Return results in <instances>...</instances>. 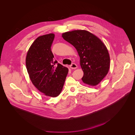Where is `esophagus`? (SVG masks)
I'll list each match as a JSON object with an SVG mask.
<instances>
[{"label": "esophagus", "instance_id": "esophagus-1", "mask_svg": "<svg viewBox=\"0 0 135 135\" xmlns=\"http://www.w3.org/2000/svg\"><path fill=\"white\" fill-rule=\"evenodd\" d=\"M77 65L75 64H71L70 65V67L71 68V69H76V68H77Z\"/></svg>", "mask_w": 135, "mask_h": 135}]
</instances>
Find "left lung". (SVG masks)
<instances>
[{"mask_svg":"<svg viewBox=\"0 0 135 135\" xmlns=\"http://www.w3.org/2000/svg\"><path fill=\"white\" fill-rule=\"evenodd\" d=\"M62 36L78 51L84 71L83 82L91 86L98 85L108 73L110 68V56L105 44L86 30L66 32Z\"/></svg>","mask_w":135,"mask_h":135,"instance_id":"obj_1","label":"left lung"}]
</instances>
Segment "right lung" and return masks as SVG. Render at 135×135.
Listing matches in <instances>:
<instances>
[{
	"label": "right lung",
	"instance_id": "right-lung-1",
	"mask_svg": "<svg viewBox=\"0 0 135 135\" xmlns=\"http://www.w3.org/2000/svg\"><path fill=\"white\" fill-rule=\"evenodd\" d=\"M54 33L38 37L30 47L26 57V66L31 82L46 95L56 97L62 89L68 69L54 59L51 47Z\"/></svg>",
	"mask_w": 135,
	"mask_h": 135
}]
</instances>
